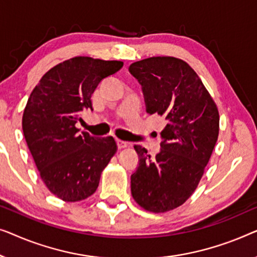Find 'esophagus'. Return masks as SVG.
<instances>
[{
    "instance_id": "esophagus-1",
    "label": "esophagus",
    "mask_w": 257,
    "mask_h": 257,
    "mask_svg": "<svg viewBox=\"0 0 257 257\" xmlns=\"http://www.w3.org/2000/svg\"><path fill=\"white\" fill-rule=\"evenodd\" d=\"M116 143H117V147L122 149V148H127L128 147V142H125V141H122V140H116Z\"/></svg>"
}]
</instances>
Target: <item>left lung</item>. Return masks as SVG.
<instances>
[{
  "mask_svg": "<svg viewBox=\"0 0 257 257\" xmlns=\"http://www.w3.org/2000/svg\"><path fill=\"white\" fill-rule=\"evenodd\" d=\"M129 72L142 86L148 114L164 118L161 150L153 158L134 146L139 166L130 177L135 201L162 213L183 205L197 189L219 135V111L200 78L175 57L136 61Z\"/></svg>",
  "mask_w": 257,
  "mask_h": 257,
  "instance_id": "obj_1",
  "label": "left lung"
}]
</instances>
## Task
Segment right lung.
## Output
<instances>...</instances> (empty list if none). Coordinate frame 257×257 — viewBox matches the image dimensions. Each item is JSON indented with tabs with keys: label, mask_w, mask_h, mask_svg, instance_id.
Listing matches in <instances>:
<instances>
[{
	"label": "right lung",
	"mask_w": 257,
	"mask_h": 257,
	"mask_svg": "<svg viewBox=\"0 0 257 257\" xmlns=\"http://www.w3.org/2000/svg\"><path fill=\"white\" fill-rule=\"evenodd\" d=\"M117 60L74 57L46 72L30 94L22 127L46 187L61 200H84L95 192L101 172L116 153L111 136L79 133L80 114L104 78L120 71Z\"/></svg>",
	"instance_id": "obj_1"
}]
</instances>
